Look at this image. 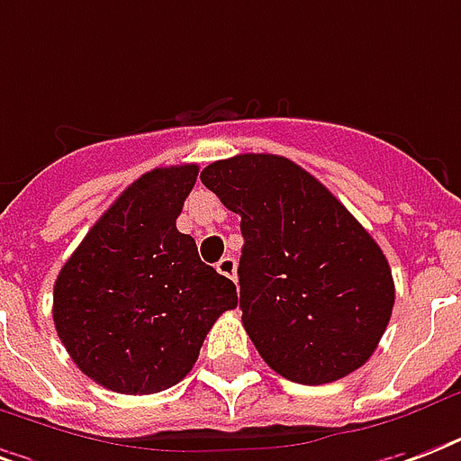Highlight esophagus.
Here are the masks:
<instances>
[{
	"instance_id": "1",
	"label": "esophagus",
	"mask_w": 461,
	"mask_h": 461,
	"mask_svg": "<svg viewBox=\"0 0 461 461\" xmlns=\"http://www.w3.org/2000/svg\"><path fill=\"white\" fill-rule=\"evenodd\" d=\"M217 273L224 277H230V280H237V261H234V256H224L217 263Z\"/></svg>"
}]
</instances>
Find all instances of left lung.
I'll list each match as a JSON object with an SVG mask.
<instances>
[{"instance_id": "obj_1", "label": "left lung", "mask_w": 461, "mask_h": 461, "mask_svg": "<svg viewBox=\"0 0 461 461\" xmlns=\"http://www.w3.org/2000/svg\"><path fill=\"white\" fill-rule=\"evenodd\" d=\"M200 181L241 215V321L261 357L297 384L363 367L394 307L370 231L314 176L277 154H237Z\"/></svg>"}]
</instances>
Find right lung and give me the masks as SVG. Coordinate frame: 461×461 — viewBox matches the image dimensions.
Wrapping results in <instances>:
<instances>
[{
	"label": "right lung",
	"mask_w": 461,
	"mask_h": 461,
	"mask_svg": "<svg viewBox=\"0 0 461 461\" xmlns=\"http://www.w3.org/2000/svg\"><path fill=\"white\" fill-rule=\"evenodd\" d=\"M195 164L147 171L98 217L59 270L52 321L79 370L121 394H157L193 370L237 285L200 261L176 217Z\"/></svg>",
	"instance_id": "add662e5"
}]
</instances>
